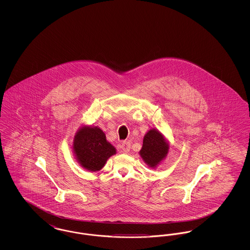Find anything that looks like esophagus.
Segmentation results:
<instances>
[{
  "instance_id": "obj_1",
  "label": "esophagus",
  "mask_w": 250,
  "mask_h": 250,
  "mask_svg": "<svg viewBox=\"0 0 250 250\" xmlns=\"http://www.w3.org/2000/svg\"><path fill=\"white\" fill-rule=\"evenodd\" d=\"M123 153H128L131 149V143L129 142H124L121 145Z\"/></svg>"
}]
</instances>
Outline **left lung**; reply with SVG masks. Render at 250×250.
<instances>
[{
    "label": "left lung",
    "instance_id": "obj_1",
    "mask_svg": "<svg viewBox=\"0 0 250 250\" xmlns=\"http://www.w3.org/2000/svg\"><path fill=\"white\" fill-rule=\"evenodd\" d=\"M169 149V144L164 135L157 129L152 128L148 131L144 138L140 155L146 165L155 168L163 159H165Z\"/></svg>",
    "mask_w": 250,
    "mask_h": 250
}]
</instances>
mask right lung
<instances>
[{
	"mask_svg": "<svg viewBox=\"0 0 250 250\" xmlns=\"http://www.w3.org/2000/svg\"><path fill=\"white\" fill-rule=\"evenodd\" d=\"M72 149L79 164L89 171L100 170L107 159L116 154V149L107 142L105 133L92 125H83L77 131Z\"/></svg>",
	"mask_w": 250,
	"mask_h": 250,
	"instance_id": "1",
	"label": "right lung"
}]
</instances>
